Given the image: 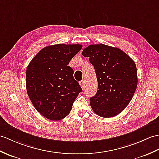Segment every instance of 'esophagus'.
Segmentation results:
<instances>
[{
  "instance_id": "obj_1",
  "label": "esophagus",
  "mask_w": 159,
  "mask_h": 159,
  "mask_svg": "<svg viewBox=\"0 0 159 159\" xmlns=\"http://www.w3.org/2000/svg\"><path fill=\"white\" fill-rule=\"evenodd\" d=\"M79 84H80V87H82V89H84V87H85V81H84V80H80V82H79Z\"/></svg>"
}]
</instances>
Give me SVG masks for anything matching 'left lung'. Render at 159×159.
Listing matches in <instances>:
<instances>
[{
    "label": "left lung",
    "mask_w": 159,
    "mask_h": 159,
    "mask_svg": "<svg viewBox=\"0 0 159 159\" xmlns=\"http://www.w3.org/2000/svg\"><path fill=\"white\" fill-rule=\"evenodd\" d=\"M83 55L89 57L98 80V91L90 98V105L98 116L118 115L129 104L138 85L137 68L134 61L119 48L91 45Z\"/></svg>",
    "instance_id": "8db88e82"
}]
</instances>
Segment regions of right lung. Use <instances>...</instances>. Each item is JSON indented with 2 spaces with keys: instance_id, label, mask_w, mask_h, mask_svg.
<instances>
[{
  "instance_id": "obj_1",
  "label": "right lung",
  "mask_w": 159,
  "mask_h": 159,
  "mask_svg": "<svg viewBox=\"0 0 159 159\" xmlns=\"http://www.w3.org/2000/svg\"><path fill=\"white\" fill-rule=\"evenodd\" d=\"M82 45L58 44L40 50L28 64L25 82L33 106L44 117L60 120L67 116L82 92L69 62Z\"/></svg>"
}]
</instances>
